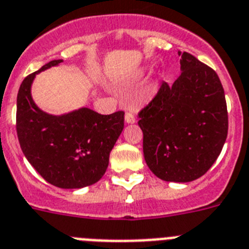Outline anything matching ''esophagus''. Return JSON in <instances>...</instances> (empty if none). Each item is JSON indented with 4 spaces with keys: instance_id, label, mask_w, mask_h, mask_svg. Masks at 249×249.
Listing matches in <instances>:
<instances>
[{
    "instance_id": "1",
    "label": "esophagus",
    "mask_w": 249,
    "mask_h": 249,
    "mask_svg": "<svg viewBox=\"0 0 249 249\" xmlns=\"http://www.w3.org/2000/svg\"><path fill=\"white\" fill-rule=\"evenodd\" d=\"M124 120H126L127 123H135L136 122V117L132 112H127L126 116H124Z\"/></svg>"
}]
</instances>
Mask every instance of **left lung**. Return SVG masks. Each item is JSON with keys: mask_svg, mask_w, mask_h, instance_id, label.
<instances>
[{"mask_svg": "<svg viewBox=\"0 0 249 249\" xmlns=\"http://www.w3.org/2000/svg\"><path fill=\"white\" fill-rule=\"evenodd\" d=\"M181 74L162 82L139 112L143 156L165 181L189 182L207 173L228 135V110L219 76L189 53H180Z\"/></svg>", "mask_w": 249, "mask_h": 249, "instance_id": "1", "label": "left lung"}]
</instances>
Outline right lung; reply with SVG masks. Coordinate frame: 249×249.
<instances>
[{
	"instance_id": "add662e5",
	"label": "right lung",
	"mask_w": 249,
	"mask_h": 249,
	"mask_svg": "<svg viewBox=\"0 0 249 249\" xmlns=\"http://www.w3.org/2000/svg\"><path fill=\"white\" fill-rule=\"evenodd\" d=\"M61 61H49L22 80L16 131L23 155L46 181L79 189L97 182L106 173L110 151L124 126V112L99 114L89 108L63 116L42 112L31 98V84L36 74Z\"/></svg>"
}]
</instances>
